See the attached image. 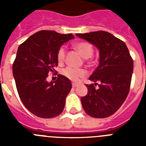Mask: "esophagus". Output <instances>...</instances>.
<instances>
[{
    "label": "esophagus",
    "mask_w": 146,
    "mask_h": 146,
    "mask_svg": "<svg viewBox=\"0 0 146 146\" xmlns=\"http://www.w3.org/2000/svg\"><path fill=\"white\" fill-rule=\"evenodd\" d=\"M78 86H79V84H78V83H75V82L72 83V86H73V88H76V87H77Z\"/></svg>",
    "instance_id": "esophagus-1"
}]
</instances>
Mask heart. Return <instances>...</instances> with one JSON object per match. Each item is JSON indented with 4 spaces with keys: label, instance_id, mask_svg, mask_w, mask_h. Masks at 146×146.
Listing matches in <instances>:
<instances>
[{
    "label": "heart",
    "instance_id": "1",
    "mask_svg": "<svg viewBox=\"0 0 146 146\" xmlns=\"http://www.w3.org/2000/svg\"><path fill=\"white\" fill-rule=\"evenodd\" d=\"M74 48L83 58L87 59L93 54V48L91 44L86 42H80L74 44ZM65 57V48L60 47L57 53V59L59 63L64 61ZM62 74L69 80L73 82H77L81 78L86 76V71L83 69H76L73 67H66L62 70Z\"/></svg>",
    "mask_w": 146,
    "mask_h": 146
}]
</instances>
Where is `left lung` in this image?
Segmentation results:
<instances>
[{
  "mask_svg": "<svg viewBox=\"0 0 146 146\" xmlns=\"http://www.w3.org/2000/svg\"><path fill=\"white\" fill-rule=\"evenodd\" d=\"M99 50V64L90 76L94 84L86 85L88 93L81 98L87 114L96 118L112 115L120 108L129 93L133 60L124 42L104 31L76 34ZM100 82L98 85L97 82ZM97 84L99 88L96 89Z\"/></svg>",
  "mask_w": 146,
  "mask_h": 146,
  "instance_id": "obj_1",
  "label": "left lung"
}]
</instances>
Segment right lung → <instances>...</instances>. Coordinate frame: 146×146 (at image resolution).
Segmentation results:
<instances>
[{"mask_svg":"<svg viewBox=\"0 0 146 146\" xmlns=\"http://www.w3.org/2000/svg\"><path fill=\"white\" fill-rule=\"evenodd\" d=\"M73 38L72 34L42 30L31 35L18 48L13 64L17 92L24 106L37 117H54L64 110L72 89L70 80L60 74L54 82H48L46 79L57 66L58 49Z\"/></svg>","mask_w":146,"mask_h":146,"instance_id":"obj_1","label":"right lung"}]
</instances>
